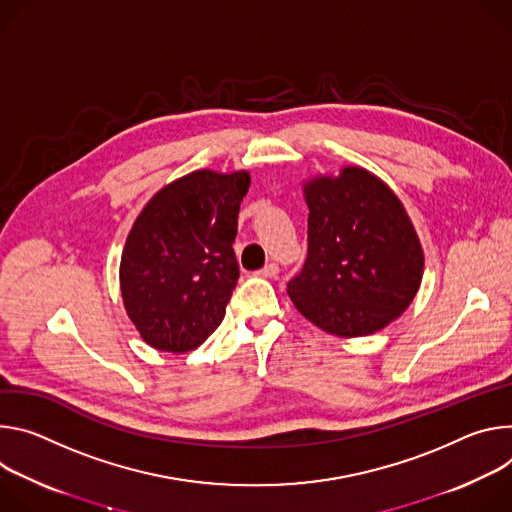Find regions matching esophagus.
Segmentation results:
<instances>
[{
  "instance_id": "1",
  "label": "esophagus",
  "mask_w": 512,
  "mask_h": 512,
  "mask_svg": "<svg viewBox=\"0 0 512 512\" xmlns=\"http://www.w3.org/2000/svg\"><path fill=\"white\" fill-rule=\"evenodd\" d=\"M258 276H266V278H270V276H276L278 274V264L276 262H268L262 270H258L256 272Z\"/></svg>"
}]
</instances>
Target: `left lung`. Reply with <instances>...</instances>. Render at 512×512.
<instances>
[{
    "instance_id": "obj_1",
    "label": "left lung",
    "mask_w": 512,
    "mask_h": 512,
    "mask_svg": "<svg viewBox=\"0 0 512 512\" xmlns=\"http://www.w3.org/2000/svg\"><path fill=\"white\" fill-rule=\"evenodd\" d=\"M307 260L289 280L295 307L333 335L374 333L415 299L423 250L413 223L380 179L348 166L305 187Z\"/></svg>"
}]
</instances>
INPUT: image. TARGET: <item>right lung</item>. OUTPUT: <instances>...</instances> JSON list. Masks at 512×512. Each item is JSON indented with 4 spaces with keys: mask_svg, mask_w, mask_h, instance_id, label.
Here are the masks:
<instances>
[{
    "mask_svg": "<svg viewBox=\"0 0 512 512\" xmlns=\"http://www.w3.org/2000/svg\"><path fill=\"white\" fill-rule=\"evenodd\" d=\"M248 173H195L166 185L138 215L122 254L126 311L156 350L189 352L223 321L240 266L234 252Z\"/></svg>",
    "mask_w": 512,
    "mask_h": 512,
    "instance_id": "1",
    "label": "right lung"
}]
</instances>
